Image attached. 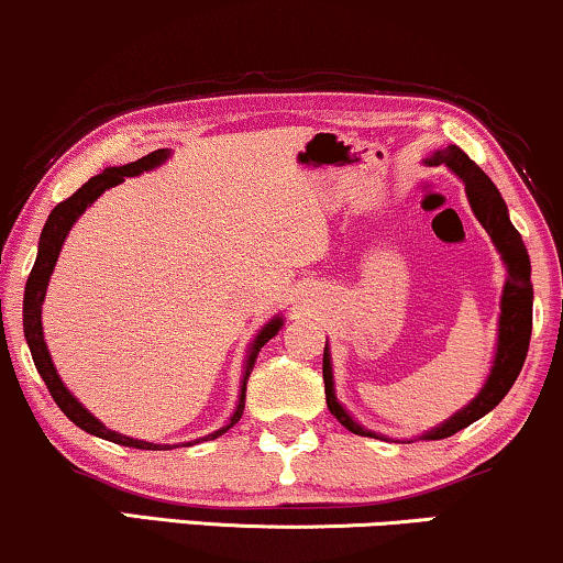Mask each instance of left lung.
I'll return each instance as SVG.
<instances>
[{
	"instance_id": "left-lung-1",
	"label": "left lung",
	"mask_w": 563,
	"mask_h": 563,
	"mask_svg": "<svg viewBox=\"0 0 563 563\" xmlns=\"http://www.w3.org/2000/svg\"><path fill=\"white\" fill-rule=\"evenodd\" d=\"M429 163H433V166L446 163V166H450L454 174L465 181V191H467V199H471L475 218H478L483 229L488 231L490 241H494L496 249L501 252L504 265L509 269L507 286H504V296H501L499 347H496L494 368H490L486 387H483L481 395L475 397L467 408H462L457 416H452L450 421L441 423L439 429L423 433V439H446L452 437V433L467 429V426L486 416L488 410H494L496 405L504 400V395L509 393L511 384L517 382L519 372H522L525 358H528L530 334H532V283H530L528 249H525L519 231L511 225L507 205H504V199L499 195V189L494 187V181H490L488 176L483 174V170L475 166V163L467 158L457 145H450L446 151L437 153ZM322 376H324L327 408H330L332 416L338 418L347 431L358 433V437H376L374 431L361 429V426L343 410V405L338 402V397H334L332 366H330V355H327V347L322 358Z\"/></svg>"
}]
</instances>
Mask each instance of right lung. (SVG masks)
<instances>
[{
  "label": "right lung",
  "mask_w": 563,
  "mask_h": 563,
  "mask_svg": "<svg viewBox=\"0 0 563 563\" xmlns=\"http://www.w3.org/2000/svg\"><path fill=\"white\" fill-rule=\"evenodd\" d=\"M166 158H168V151H153L151 155H145V158H140V161H134V163H126V166L106 168L103 174L92 176L90 181H85L82 187L77 189L73 197H67V199H64V202L56 205V208L52 210V216H48V220H46L44 231H41L38 257H35V265L31 269V275H27L25 298H23V330H25L27 347H31L33 364H35V368H38L41 379L46 382V387H48V393H52L54 402L59 405L64 416H67L75 426H80L82 431L92 433V437H101L106 441H113V444L134 446V450H166L168 444H151V441L130 439V437H122V433L106 429V426L98 421V418H92L90 412L85 410L82 405L77 402L75 397L67 393V387H64L62 379H59V374H56V368L52 364V355H48V351H46L44 327H41V303H44L48 277H52V273H54L56 257H59L64 239H67L69 229H73L75 220L82 216L85 208L96 202V199L101 197L109 187H117V184H122L124 176H137V174H142V170H151V168H155V166H158V163H163ZM280 327H283V319L280 317H275L273 322H267L265 327H262V332L257 334V340H254L252 347H249L246 372H244V387H241V397H239L236 412H233L231 421L225 423L223 429H218L216 433H210V437H205L202 441H210V439L220 437V433H225L233 423H239L241 416H244L249 374H252L254 361H257L262 345H265L267 340H273L275 334H277V330H280Z\"/></svg>",
  "instance_id": "1"
}]
</instances>
